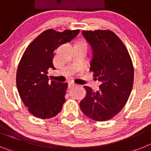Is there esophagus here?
Here are the masks:
<instances>
[{
  "instance_id": "obj_1",
  "label": "esophagus",
  "mask_w": 151,
  "mask_h": 151,
  "mask_svg": "<svg viewBox=\"0 0 151 151\" xmlns=\"http://www.w3.org/2000/svg\"><path fill=\"white\" fill-rule=\"evenodd\" d=\"M74 86H76V84L74 83H72V82L68 83V87H69V88H71V87Z\"/></svg>"
}]
</instances>
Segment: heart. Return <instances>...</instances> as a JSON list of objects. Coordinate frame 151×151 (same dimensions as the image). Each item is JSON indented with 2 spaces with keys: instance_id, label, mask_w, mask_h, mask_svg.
Instances as JSON below:
<instances>
[{
  "instance_id": "obj_1",
  "label": "heart",
  "mask_w": 151,
  "mask_h": 151,
  "mask_svg": "<svg viewBox=\"0 0 151 151\" xmlns=\"http://www.w3.org/2000/svg\"><path fill=\"white\" fill-rule=\"evenodd\" d=\"M82 45H86V43H85V42H83V43H82Z\"/></svg>"
}]
</instances>
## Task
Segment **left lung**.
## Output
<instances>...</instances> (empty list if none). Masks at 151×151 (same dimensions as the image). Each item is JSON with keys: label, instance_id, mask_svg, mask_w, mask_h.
I'll use <instances>...</instances> for the list:
<instances>
[{"label": "left lung", "instance_id": "left-lung-1", "mask_svg": "<svg viewBox=\"0 0 151 151\" xmlns=\"http://www.w3.org/2000/svg\"><path fill=\"white\" fill-rule=\"evenodd\" d=\"M91 46L90 71L101 82L94 91L85 86L86 95L80 101L82 112L92 120L105 122L113 118L126 104L133 85L134 71L128 50L110 30L82 32Z\"/></svg>", "mask_w": 151, "mask_h": 151}]
</instances>
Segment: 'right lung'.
Instances as JSON below:
<instances>
[{
    "mask_svg": "<svg viewBox=\"0 0 151 151\" xmlns=\"http://www.w3.org/2000/svg\"><path fill=\"white\" fill-rule=\"evenodd\" d=\"M79 32L80 29H47L31 42L24 53L17 70V88L24 104L34 116L53 118L63 109L68 83L50 81L47 71L55 69V50L74 39Z\"/></svg>",
    "mask_w": 151,
    "mask_h": 151,
    "instance_id": "1",
    "label": "right lung"
}]
</instances>
